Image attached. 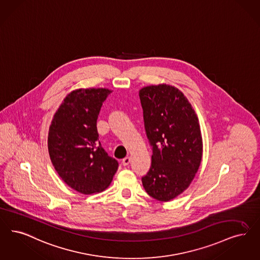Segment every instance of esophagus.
<instances>
[{"instance_id": "obj_1", "label": "esophagus", "mask_w": 260, "mask_h": 260, "mask_svg": "<svg viewBox=\"0 0 260 260\" xmlns=\"http://www.w3.org/2000/svg\"><path fill=\"white\" fill-rule=\"evenodd\" d=\"M129 162H131V156H125V158L122 160V164H123V166H128L129 165Z\"/></svg>"}]
</instances>
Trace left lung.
<instances>
[{
  "label": "left lung",
  "mask_w": 260,
  "mask_h": 260,
  "mask_svg": "<svg viewBox=\"0 0 260 260\" xmlns=\"http://www.w3.org/2000/svg\"><path fill=\"white\" fill-rule=\"evenodd\" d=\"M152 165L142 178L146 192L167 202L187 189L200 167L203 142L198 115L187 96L168 84L139 90Z\"/></svg>",
  "instance_id": "left-lung-1"
}]
</instances>
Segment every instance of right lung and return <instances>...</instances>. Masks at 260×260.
Listing matches in <instances>:
<instances>
[{"label": "right lung", "mask_w": 260, "mask_h": 260, "mask_svg": "<svg viewBox=\"0 0 260 260\" xmlns=\"http://www.w3.org/2000/svg\"><path fill=\"white\" fill-rule=\"evenodd\" d=\"M112 91L106 88L76 89L68 93L54 114L48 133V152L62 181L82 194L109 187L118 161L99 142L96 120Z\"/></svg>", "instance_id": "1"}]
</instances>
